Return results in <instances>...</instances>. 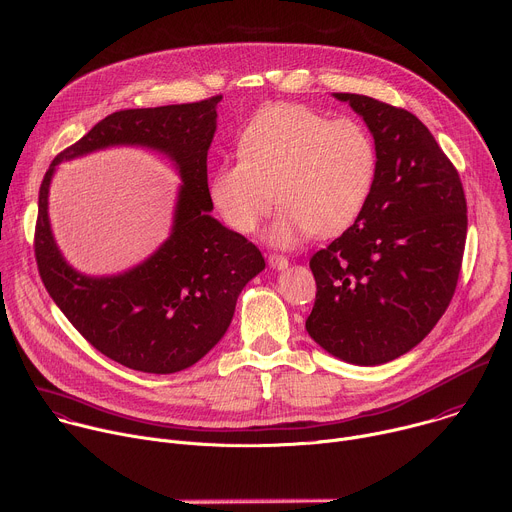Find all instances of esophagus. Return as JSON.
Returning a JSON list of instances; mask_svg holds the SVG:
<instances>
[{
  "label": "esophagus",
  "mask_w": 512,
  "mask_h": 512,
  "mask_svg": "<svg viewBox=\"0 0 512 512\" xmlns=\"http://www.w3.org/2000/svg\"><path fill=\"white\" fill-rule=\"evenodd\" d=\"M268 266L272 270H286L288 268V260L284 256H278V254H270L268 256Z\"/></svg>",
  "instance_id": "esophagus-1"
}]
</instances>
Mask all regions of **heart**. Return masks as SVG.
Instances as JSON below:
<instances>
[{
    "instance_id": "b5f03b06",
    "label": "heart",
    "mask_w": 512,
    "mask_h": 512,
    "mask_svg": "<svg viewBox=\"0 0 512 512\" xmlns=\"http://www.w3.org/2000/svg\"><path fill=\"white\" fill-rule=\"evenodd\" d=\"M238 157L212 171V206L228 228L252 234L274 208L276 191L282 212L266 240L278 248L349 230L367 208L379 167L363 123L331 121L294 102L262 109L242 131Z\"/></svg>"
}]
</instances>
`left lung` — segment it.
<instances>
[{
    "label": "left lung",
    "mask_w": 512,
    "mask_h": 512,
    "mask_svg": "<svg viewBox=\"0 0 512 512\" xmlns=\"http://www.w3.org/2000/svg\"><path fill=\"white\" fill-rule=\"evenodd\" d=\"M363 117L379 155L361 218L311 258L317 280L306 331L353 365L412 351L454 296L466 244L460 175L412 113L363 94L335 92Z\"/></svg>",
    "instance_id": "8db88e82"
}]
</instances>
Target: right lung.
Wrapping results in <instances>:
<instances>
[{
	"label": "right lung",
	"mask_w": 512,
	"mask_h": 512,
	"mask_svg": "<svg viewBox=\"0 0 512 512\" xmlns=\"http://www.w3.org/2000/svg\"><path fill=\"white\" fill-rule=\"evenodd\" d=\"M220 100L218 94L189 105L113 113L56 155L40 185L34 250L46 290L96 351L135 371H183L212 351L232 323L242 288L266 266L252 242L210 216L208 149ZM115 144L167 154L182 187L172 234L147 261L121 275L88 277L55 246L49 183L62 160Z\"/></svg>",
	"instance_id": "obj_1"
}]
</instances>
